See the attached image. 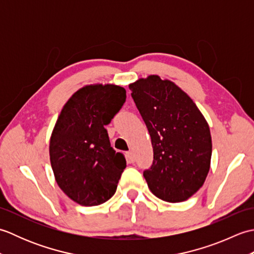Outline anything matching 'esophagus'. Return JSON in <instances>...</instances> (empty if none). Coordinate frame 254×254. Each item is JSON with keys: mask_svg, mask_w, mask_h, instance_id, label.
<instances>
[{"mask_svg": "<svg viewBox=\"0 0 254 254\" xmlns=\"http://www.w3.org/2000/svg\"><path fill=\"white\" fill-rule=\"evenodd\" d=\"M126 155H127V159L128 163H134V161H135V156H134V154L132 152H130V150L127 152Z\"/></svg>", "mask_w": 254, "mask_h": 254, "instance_id": "esophagus-1", "label": "esophagus"}]
</instances>
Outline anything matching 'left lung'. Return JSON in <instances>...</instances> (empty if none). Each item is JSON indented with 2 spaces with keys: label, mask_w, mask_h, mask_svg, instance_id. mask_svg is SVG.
Segmentation results:
<instances>
[{
  "label": "left lung",
  "mask_w": 254,
  "mask_h": 254,
  "mask_svg": "<svg viewBox=\"0 0 254 254\" xmlns=\"http://www.w3.org/2000/svg\"><path fill=\"white\" fill-rule=\"evenodd\" d=\"M152 139L154 160L143 176L163 201H186L204 185L212 157L209 127L185 91L157 75L130 84Z\"/></svg>",
  "instance_id": "1"
}]
</instances>
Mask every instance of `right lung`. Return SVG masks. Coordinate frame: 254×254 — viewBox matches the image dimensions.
<instances>
[{
    "instance_id": "obj_1",
    "label": "right lung",
    "mask_w": 254,
    "mask_h": 254,
    "mask_svg": "<svg viewBox=\"0 0 254 254\" xmlns=\"http://www.w3.org/2000/svg\"><path fill=\"white\" fill-rule=\"evenodd\" d=\"M117 85H88L77 90L59 116L50 138V161L58 186L83 206L107 202L127 167L111 147L105 126L126 102Z\"/></svg>"
}]
</instances>
